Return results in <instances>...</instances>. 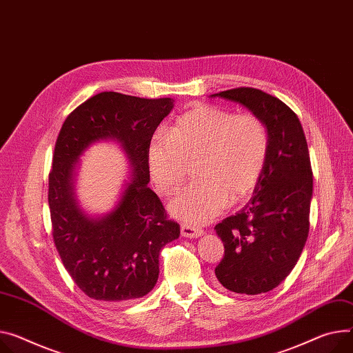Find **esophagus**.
Here are the masks:
<instances>
[{"mask_svg": "<svg viewBox=\"0 0 353 353\" xmlns=\"http://www.w3.org/2000/svg\"><path fill=\"white\" fill-rule=\"evenodd\" d=\"M181 234L183 237H199L203 234V230L199 229V228H195V226H191V225H186V223H182L181 225Z\"/></svg>", "mask_w": 353, "mask_h": 353, "instance_id": "34e87169", "label": "esophagus"}]
</instances>
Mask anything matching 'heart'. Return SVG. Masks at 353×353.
Instances as JSON below:
<instances>
[{"label":"heart","mask_w":353,"mask_h":353,"mask_svg":"<svg viewBox=\"0 0 353 353\" xmlns=\"http://www.w3.org/2000/svg\"><path fill=\"white\" fill-rule=\"evenodd\" d=\"M268 131L253 113L236 114L214 104H198L182 114L170 135H155L148 147L151 176L161 192L172 195L196 164L198 182L170 203L176 219L203 225L229 201L248 196L260 181L268 157Z\"/></svg>","instance_id":"heart-1"}]
</instances>
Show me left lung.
<instances>
[{"mask_svg": "<svg viewBox=\"0 0 353 353\" xmlns=\"http://www.w3.org/2000/svg\"><path fill=\"white\" fill-rule=\"evenodd\" d=\"M212 97L248 107L264 121L270 140L253 198L214 226L225 246L214 274L229 291L267 292L291 273L310 232L312 170L305 134L291 108L263 90L236 88Z\"/></svg>", "mask_w": 353, "mask_h": 353, "instance_id": "left-lung-1", "label": "left lung"}]
</instances>
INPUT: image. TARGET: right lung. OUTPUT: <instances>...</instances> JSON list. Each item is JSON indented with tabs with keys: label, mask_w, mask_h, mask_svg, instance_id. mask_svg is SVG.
Returning <instances> with one entry per match:
<instances>
[{
	"label": "right lung",
	"mask_w": 353,
	"mask_h": 353,
	"mask_svg": "<svg viewBox=\"0 0 353 353\" xmlns=\"http://www.w3.org/2000/svg\"><path fill=\"white\" fill-rule=\"evenodd\" d=\"M174 100L99 93L76 107L59 131L49 172L48 202L52 237L68 273L88 296L121 303L148 294L159 274V252L178 239L150 182L148 147ZM122 143L133 179L113 212L92 220L72 196V170L79 154L99 139Z\"/></svg>",
	"instance_id": "obj_1"
}]
</instances>
